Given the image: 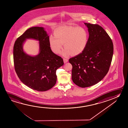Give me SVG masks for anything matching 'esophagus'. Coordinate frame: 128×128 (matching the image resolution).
<instances>
[{
  "mask_svg": "<svg viewBox=\"0 0 128 128\" xmlns=\"http://www.w3.org/2000/svg\"><path fill=\"white\" fill-rule=\"evenodd\" d=\"M63 61H64V63H66L68 62V59L66 58H63Z\"/></svg>",
  "mask_w": 128,
  "mask_h": 128,
  "instance_id": "obj_1",
  "label": "esophagus"
}]
</instances>
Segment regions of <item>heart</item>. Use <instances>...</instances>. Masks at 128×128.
<instances>
[{"label":"heart","instance_id":"heart-1","mask_svg":"<svg viewBox=\"0 0 128 128\" xmlns=\"http://www.w3.org/2000/svg\"><path fill=\"white\" fill-rule=\"evenodd\" d=\"M54 35L50 36L48 39L51 50L58 54L63 44L65 48L62 54L66 57L70 54L76 56L81 54L88 44V32L84 28L60 26L55 29Z\"/></svg>","mask_w":128,"mask_h":128}]
</instances>
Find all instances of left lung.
<instances>
[{
  "label": "left lung",
  "instance_id": "obj_1",
  "mask_svg": "<svg viewBox=\"0 0 128 128\" xmlns=\"http://www.w3.org/2000/svg\"><path fill=\"white\" fill-rule=\"evenodd\" d=\"M84 24L88 28V44L82 52L69 59L72 80L78 86L86 88L103 80L109 70L113 56L112 40L98 24Z\"/></svg>",
  "mask_w": 128,
  "mask_h": 128
}]
</instances>
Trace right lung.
I'll return each mask as SVG.
<instances>
[{
    "instance_id": "1",
    "label": "right lung",
    "mask_w": 128,
    "mask_h": 128,
    "mask_svg": "<svg viewBox=\"0 0 128 128\" xmlns=\"http://www.w3.org/2000/svg\"><path fill=\"white\" fill-rule=\"evenodd\" d=\"M28 38L39 41L38 55L31 56L23 50V44ZM48 39L44 28H30L17 38L13 47L15 69L20 80L28 87L39 92L48 90L54 86L56 70L64 64L63 59L51 50Z\"/></svg>"
}]
</instances>
